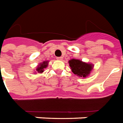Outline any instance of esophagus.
<instances>
[{"label": "esophagus", "mask_w": 123, "mask_h": 123, "mask_svg": "<svg viewBox=\"0 0 123 123\" xmlns=\"http://www.w3.org/2000/svg\"><path fill=\"white\" fill-rule=\"evenodd\" d=\"M57 60H62L63 57H58V58H57Z\"/></svg>", "instance_id": "34e87169"}]
</instances>
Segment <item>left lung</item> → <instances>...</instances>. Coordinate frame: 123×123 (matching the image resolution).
I'll return each mask as SVG.
<instances>
[{
	"mask_svg": "<svg viewBox=\"0 0 123 123\" xmlns=\"http://www.w3.org/2000/svg\"><path fill=\"white\" fill-rule=\"evenodd\" d=\"M72 72L79 77H86L92 70V65L90 63L82 62L79 60L72 59L69 62Z\"/></svg>",
	"mask_w": 123,
	"mask_h": 123,
	"instance_id": "8db88e82",
	"label": "left lung"
}]
</instances>
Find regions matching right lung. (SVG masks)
<instances>
[{"label": "right lung", "instance_id": "add662e5", "mask_svg": "<svg viewBox=\"0 0 123 123\" xmlns=\"http://www.w3.org/2000/svg\"><path fill=\"white\" fill-rule=\"evenodd\" d=\"M47 64H48V62H44L43 63H41V65L39 67H38V68L37 69V71L38 72L43 73L44 71V69L47 67Z\"/></svg>", "mask_w": 123, "mask_h": 123}]
</instances>
